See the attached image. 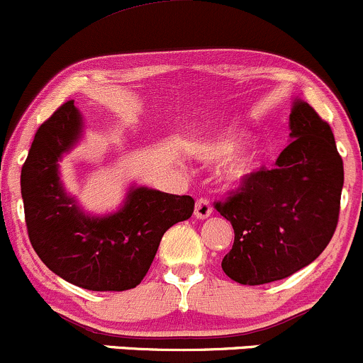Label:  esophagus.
<instances>
[{
	"instance_id": "esophagus-1",
	"label": "esophagus",
	"mask_w": 363,
	"mask_h": 363,
	"mask_svg": "<svg viewBox=\"0 0 363 363\" xmlns=\"http://www.w3.org/2000/svg\"><path fill=\"white\" fill-rule=\"evenodd\" d=\"M213 213V208L211 204H209L208 199H199V201L196 202V209H194V214H196V218H199V220H206V218L211 216Z\"/></svg>"
}]
</instances>
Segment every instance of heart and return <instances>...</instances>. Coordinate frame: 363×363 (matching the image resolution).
I'll return each instance as SVG.
<instances>
[{"label":"heart","instance_id":"heart-1","mask_svg":"<svg viewBox=\"0 0 363 363\" xmlns=\"http://www.w3.org/2000/svg\"><path fill=\"white\" fill-rule=\"evenodd\" d=\"M247 140L245 133H228L223 136H218L214 140H208V142L199 145V157L204 161H220V159L228 157L233 152L239 149L240 145ZM261 164H263V154L258 147H251L239 152L233 155L223 167V180L232 183V185H239V183L247 182L249 178L255 177L259 171Z\"/></svg>","mask_w":363,"mask_h":363}]
</instances>
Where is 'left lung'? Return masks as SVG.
Returning <instances> with one entry per match:
<instances>
[{"label": "left lung", "mask_w": 363, "mask_h": 363, "mask_svg": "<svg viewBox=\"0 0 363 363\" xmlns=\"http://www.w3.org/2000/svg\"><path fill=\"white\" fill-rule=\"evenodd\" d=\"M289 128L292 142L274 169H259L214 204L235 233L221 268L244 286L275 282L305 268L337 227L345 169L333 130L299 99Z\"/></svg>", "instance_id": "left-lung-1"}]
</instances>
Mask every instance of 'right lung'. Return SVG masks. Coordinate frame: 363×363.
Listing matches in <instances>:
<instances>
[{
    "mask_svg": "<svg viewBox=\"0 0 363 363\" xmlns=\"http://www.w3.org/2000/svg\"><path fill=\"white\" fill-rule=\"evenodd\" d=\"M83 135L74 100L36 131L21 173L29 240L58 277L88 291L133 289L149 272L162 235L194 213V199L131 186L119 211L89 216L65 192L58 161Z\"/></svg>",
    "mask_w": 363,
    "mask_h": 363,
    "instance_id": "right-lung-1",
    "label": "right lung"
}]
</instances>
